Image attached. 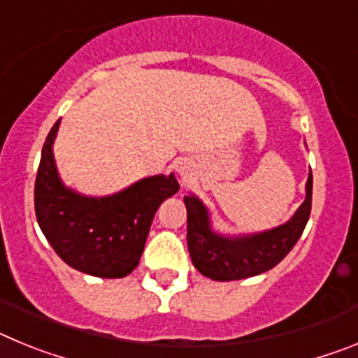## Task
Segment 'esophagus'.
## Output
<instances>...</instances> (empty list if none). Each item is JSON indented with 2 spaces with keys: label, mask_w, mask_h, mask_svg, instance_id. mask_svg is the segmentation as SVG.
<instances>
[{
  "label": "esophagus",
  "mask_w": 358,
  "mask_h": 358,
  "mask_svg": "<svg viewBox=\"0 0 358 358\" xmlns=\"http://www.w3.org/2000/svg\"><path fill=\"white\" fill-rule=\"evenodd\" d=\"M181 173H182V172H181Z\"/></svg>",
  "instance_id": "1"
}]
</instances>
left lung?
Masks as SVG:
<instances>
[{
	"label": "left lung",
	"mask_w": 358,
	"mask_h": 358,
	"mask_svg": "<svg viewBox=\"0 0 358 358\" xmlns=\"http://www.w3.org/2000/svg\"><path fill=\"white\" fill-rule=\"evenodd\" d=\"M188 211V251L195 268L215 281H231L262 274L280 264L301 236L312 210V172L306 199L289 222L258 235L227 238L213 233L206 208L199 199L185 195Z\"/></svg>",
	"instance_id": "1"
}]
</instances>
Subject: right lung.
Listing matches in <instances>:
<instances>
[{"label":"right lung","instance_id":"1","mask_svg":"<svg viewBox=\"0 0 358 358\" xmlns=\"http://www.w3.org/2000/svg\"><path fill=\"white\" fill-rule=\"evenodd\" d=\"M59 123L44 141L37 170V222L69 267L98 278L127 276L140 264L157 208L179 185L170 173L141 179L110 197L75 194L57 176L52 145Z\"/></svg>","mask_w":358,"mask_h":358}]
</instances>
